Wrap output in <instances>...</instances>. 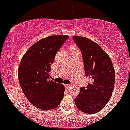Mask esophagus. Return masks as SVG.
Instances as JSON below:
<instances>
[{"instance_id":"1","label":"esophagus","mask_w":130,"mask_h":130,"mask_svg":"<svg viewBox=\"0 0 130 130\" xmlns=\"http://www.w3.org/2000/svg\"><path fill=\"white\" fill-rule=\"evenodd\" d=\"M71 85H67V84H65V85H64V87H65V88H66V89H67V88H69V87H71Z\"/></svg>"}]
</instances>
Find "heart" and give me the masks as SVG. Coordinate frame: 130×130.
I'll use <instances>...</instances> for the list:
<instances>
[{
	"instance_id": "heart-1",
	"label": "heart",
	"mask_w": 130,
	"mask_h": 130,
	"mask_svg": "<svg viewBox=\"0 0 130 130\" xmlns=\"http://www.w3.org/2000/svg\"><path fill=\"white\" fill-rule=\"evenodd\" d=\"M72 49H73L74 51H76V48H72Z\"/></svg>"
}]
</instances>
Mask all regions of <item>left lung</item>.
I'll return each instance as SVG.
<instances>
[{
    "instance_id": "8db88e82",
    "label": "left lung",
    "mask_w": 130,
    "mask_h": 130,
    "mask_svg": "<svg viewBox=\"0 0 130 130\" xmlns=\"http://www.w3.org/2000/svg\"><path fill=\"white\" fill-rule=\"evenodd\" d=\"M73 40L82 52L86 76L91 79L87 87L80 88L74 99L76 106L86 113L101 110L112 94L115 84V70L109 56L95 42L83 36Z\"/></svg>"
}]
</instances>
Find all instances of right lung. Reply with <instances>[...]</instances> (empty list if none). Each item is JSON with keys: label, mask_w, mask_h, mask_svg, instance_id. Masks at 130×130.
Here are the masks:
<instances>
[{"label": "right lung", "mask_w": 130, "mask_h": 130, "mask_svg": "<svg viewBox=\"0 0 130 130\" xmlns=\"http://www.w3.org/2000/svg\"><path fill=\"white\" fill-rule=\"evenodd\" d=\"M69 36H50L32 45L23 56L19 79L23 92L31 103L42 110L57 107L64 95L62 84L50 80L51 65Z\"/></svg>", "instance_id": "obj_1"}]
</instances>
